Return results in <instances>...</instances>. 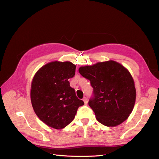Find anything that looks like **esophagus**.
Returning a JSON list of instances; mask_svg holds the SVG:
<instances>
[{
  "label": "esophagus",
  "mask_w": 159,
  "mask_h": 159,
  "mask_svg": "<svg viewBox=\"0 0 159 159\" xmlns=\"http://www.w3.org/2000/svg\"><path fill=\"white\" fill-rule=\"evenodd\" d=\"M83 102H84V104H87V103H88V99H87V98H86V97H84V98L83 99Z\"/></svg>",
  "instance_id": "esophagus-1"
}]
</instances>
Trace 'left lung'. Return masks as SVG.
I'll list each match as a JSON object with an SVG mask.
<instances>
[{"mask_svg": "<svg viewBox=\"0 0 159 159\" xmlns=\"http://www.w3.org/2000/svg\"><path fill=\"white\" fill-rule=\"evenodd\" d=\"M80 74L90 81L93 96L89 105L101 124L116 126L125 121L136 98L130 73L118 62L109 60L80 67Z\"/></svg>", "mask_w": 159, "mask_h": 159, "instance_id": "8db88e82", "label": "left lung"}]
</instances>
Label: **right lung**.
Instances as JSON below:
<instances>
[{
    "mask_svg": "<svg viewBox=\"0 0 159 159\" xmlns=\"http://www.w3.org/2000/svg\"><path fill=\"white\" fill-rule=\"evenodd\" d=\"M75 65L70 61H52L41 67L32 80L33 108L40 120L51 128L67 126L84 105L68 80L75 76Z\"/></svg>",
    "mask_w": 159,
    "mask_h": 159,
    "instance_id": "obj_1",
    "label": "right lung"
}]
</instances>
